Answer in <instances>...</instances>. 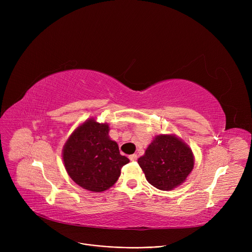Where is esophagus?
<instances>
[{
  "label": "esophagus",
  "mask_w": 252,
  "mask_h": 252,
  "mask_svg": "<svg viewBox=\"0 0 252 252\" xmlns=\"http://www.w3.org/2000/svg\"><path fill=\"white\" fill-rule=\"evenodd\" d=\"M129 159H130L131 161L137 160V159H138V155H137V154H131V155H129Z\"/></svg>",
  "instance_id": "1"
}]
</instances>
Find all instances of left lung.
<instances>
[{
  "label": "left lung",
  "instance_id": "obj_1",
  "mask_svg": "<svg viewBox=\"0 0 252 252\" xmlns=\"http://www.w3.org/2000/svg\"><path fill=\"white\" fill-rule=\"evenodd\" d=\"M148 183L162 190H173L186 181L194 167L191 148L175 135L156 136L138 159Z\"/></svg>",
  "mask_w": 252,
  "mask_h": 252
}]
</instances>
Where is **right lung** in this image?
Listing matches in <instances>:
<instances>
[{
	"label": "right lung",
	"instance_id": "obj_1",
	"mask_svg": "<svg viewBox=\"0 0 252 252\" xmlns=\"http://www.w3.org/2000/svg\"><path fill=\"white\" fill-rule=\"evenodd\" d=\"M107 124L90 118L75 128L66 141L62 157L69 177L78 186L102 192L112 187L122 167L129 162L121 155L118 145L109 136Z\"/></svg>",
	"mask_w": 252,
	"mask_h": 252
}]
</instances>
